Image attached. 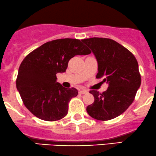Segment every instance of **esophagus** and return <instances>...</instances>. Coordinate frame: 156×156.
I'll list each match as a JSON object with an SVG mask.
<instances>
[{"mask_svg":"<svg viewBox=\"0 0 156 156\" xmlns=\"http://www.w3.org/2000/svg\"><path fill=\"white\" fill-rule=\"evenodd\" d=\"M87 91L86 90H80V91H79V93L80 94H85V93H87Z\"/></svg>","mask_w":156,"mask_h":156,"instance_id":"1","label":"esophagus"}]
</instances>
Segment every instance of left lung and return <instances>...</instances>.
I'll list each match as a JSON object with an SVG mask.
<instances>
[{
    "mask_svg": "<svg viewBox=\"0 0 156 156\" xmlns=\"http://www.w3.org/2000/svg\"><path fill=\"white\" fill-rule=\"evenodd\" d=\"M82 41L91 49L98 62L96 78L104 77V82L109 84L102 93L90 91L95 100L87 106V113L98 120L117 118L133 103L140 87L138 62L129 49L110 38L94 37Z\"/></svg>",
    "mask_w": 156,
    "mask_h": 156,
    "instance_id": "obj_1",
    "label": "left lung"
}]
</instances>
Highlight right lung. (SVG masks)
Wrapping results in <instances>:
<instances>
[{
	"instance_id": "1",
	"label": "right lung",
	"mask_w": 156,
	"mask_h": 156,
	"mask_svg": "<svg viewBox=\"0 0 156 156\" xmlns=\"http://www.w3.org/2000/svg\"><path fill=\"white\" fill-rule=\"evenodd\" d=\"M79 39L60 38L44 44L24 58L16 80L23 104L41 120L56 121L68 113L69 102L78 94L74 87L57 82L56 74L65 72L69 60L90 53Z\"/></svg>"
}]
</instances>
